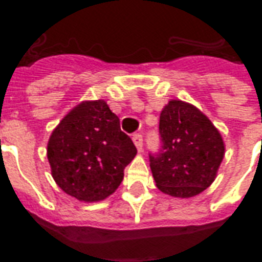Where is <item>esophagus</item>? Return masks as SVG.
<instances>
[{"instance_id":"esophagus-1","label":"esophagus","mask_w":262,"mask_h":262,"mask_svg":"<svg viewBox=\"0 0 262 262\" xmlns=\"http://www.w3.org/2000/svg\"><path fill=\"white\" fill-rule=\"evenodd\" d=\"M133 143L136 144V147H137V149L139 151H141L143 149V135L141 133H136V135H133Z\"/></svg>"}]
</instances>
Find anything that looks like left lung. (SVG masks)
<instances>
[{
  "label": "left lung",
  "mask_w": 262,
  "mask_h": 262,
  "mask_svg": "<svg viewBox=\"0 0 262 262\" xmlns=\"http://www.w3.org/2000/svg\"><path fill=\"white\" fill-rule=\"evenodd\" d=\"M160 149L149 152L159 190L189 199L207 189L224 156L222 136L194 106L171 100L160 113Z\"/></svg>",
  "instance_id": "left-lung-1"
}]
</instances>
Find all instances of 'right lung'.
Returning <instances> with one entry per match:
<instances>
[{
    "mask_svg": "<svg viewBox=\"0 0 262 262\" xmlns=\"http://www.w3.org/2000/svg\"><path fill=\"white\" fill-rule=\"evenodd\" d=\"M137 154L104 100L75 107L51 133L47 158L51 174L67 194L100 201L114 193L123 170Z\"/></svg>",
    "mask_w": 262,
    "mask_h": 262,
    "instance_id": "1",
    "label": "right lung"
}]
</instances>
